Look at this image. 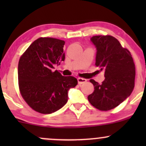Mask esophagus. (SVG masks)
<instances>
[{"label": "esophagus", "mask_w": 146, "mask_h": 146, "mask_svg": "<svg viewBox=\"0 0 146 146\" xmlns=\"http://www.w3.org/2000/svg\"><path fill=\"white\" fill-rule=\"evenodd\" d=\"M87 81V80L84 78H78V82L79 84H82L85 83Z\"/></svg>", "instance_id": "esophagus-1"}]
</instances>
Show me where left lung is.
<instances>
[{
    "label": "left lung",
    "mask_w": 146,
    "mask_h": 146,
    "mask_svg": "<svg viewBox=\"0 0 146 146\" xmlns=\"http://www.w3.org/2000/svg\"><path fill=\"white\" fill-rule=\"evenodd\" d=\"M90 41L96 48L95 65L104 71L102 84L90 80L94 92L88 101L100 110H109L121 104L132 93L135 86V66L132 55L111 36H95Z\"/></svg>",
    "instance_id": "8db88e82"
}]
</instances>
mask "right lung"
I'll return each mask as SVG.
<instances>
[{"instance_id": "obj_1", "label": "right lung", "mask_w": 146, "mask_h": 146, "mask_svg": "<svg viewBox=\"0 0 146 146\" xmlns=\"http://www.w3.org/2000/svg\"><path fill=\"white\" fill-rule=\"evenodd\" d=\"M65 42L52 38L35 40L18 62V84L21 95L37 112L51 114L66 104L68 90L78 84L77 79L63 76L54 66L65 59Z\"/></svg>"}]
</instances>
